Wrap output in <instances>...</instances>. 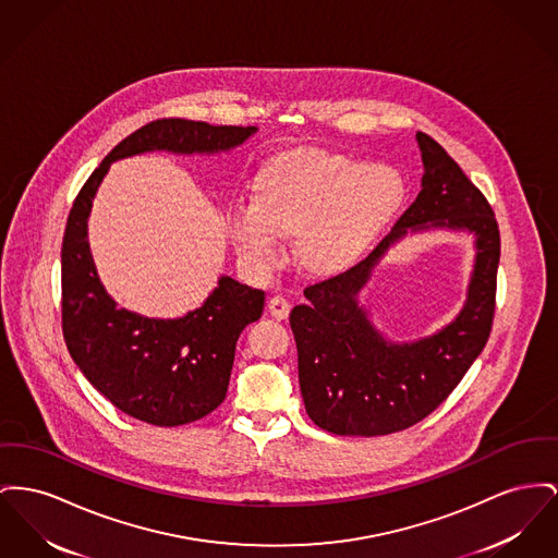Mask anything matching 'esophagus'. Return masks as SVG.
<instances>
[{
	"label": "esophagus",
	"mask_w": 558,
	"mask_h": 558,
	"mask_svg": "<svg viewBox=\"0 0 558 558\" xmlns=\"http://www.w3.org/2000/svg\"><path fill=\"white\" fill-rule=\"evenodd\" d=\"M267 307H269V314L278 320H284L291 312V301L287 296L274 295L267 301Z\"/></svg>",
	"instance_id": "obj_1"
}]
</instances>
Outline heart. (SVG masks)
Returning a JSON list of instances; mask_svg holds the SVG:
<instances>
[{"instance_id":"b5f03b06","label":"heart","mask_w":558,"mask_h":558,"mask_svg":"<svg viewBox=\"0 0 558 558\" xmlns=\"http://www.w3.org/2000/svg\"><path fill=\"white\" fill-rule=\"evenodd\" d=\"M402 192L392 166L323 149L291 151L267 162L253 196L231 199L228 231L238 255L257 269L278 262L282 235L296 233L301 263L332 271L361 257Z\"/></svg>"}]
</instances>
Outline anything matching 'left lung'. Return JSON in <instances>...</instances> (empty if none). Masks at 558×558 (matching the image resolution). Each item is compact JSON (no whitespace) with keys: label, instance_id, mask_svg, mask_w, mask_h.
<instances>
[{"label":"left lung","instance_id":"obj_1","mask_svg":"<svg viewBox=\"0 0 558 558\" xmlns=\"http://www.w3.org/2000/svg\"><path fill=\"white\" fill-rule=\"evenodd\" d=\"M422 192L393 230L350 269L305 287L307 303L291 312L299 386L310 420L339 436H384L415 426L458 388L489 341L499 265L492 204L426 132ZM472 230L477 262L459 318L436 336L392 344L369 325L357 293L383 253L405 231Z\"/></svg>","mask_w":558,"mask_h":558}]
</instances>
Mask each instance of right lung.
I'll return each mask as SVG.
<instances>
[{
	"mask_svg": "<svg viewBox=\"0 0 558 558\" xmlns=\"http://www.w3.org/2000/svg\"><path fill=\"white\" fill-rule=\"evenodd\" d=\"M255 126H210L183 118L154 120L116 145L88 177L66 217L61 248V316L71 359L116 409L151 426L192 424L228 393L235 341L262 318L265 293L219 280L202 307L177 320H156L116 307L100 284L88 215L109 165L145 151L217 154L244 143Z\"/></svg>",
	"mask_w": 558,
	"mask_h": 558,
	"instance_id": "obj_1",
	"label": "right lung"
}]
</instances>
